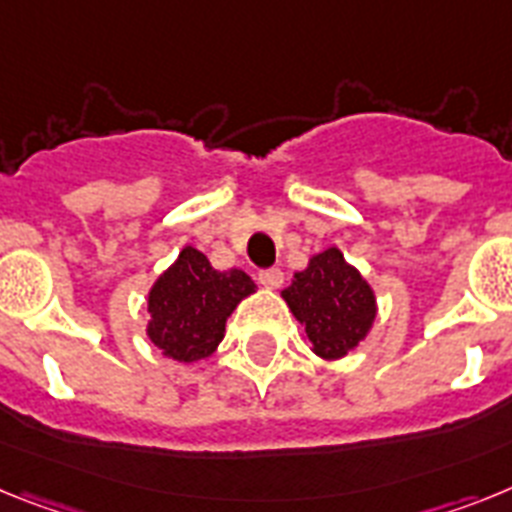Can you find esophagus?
I'll list each match as a JSON object with an SVG mask.
<instances>
[{
	"label": "esophagus",
	"mask_w": 512,
	"mask_h": 512,
	"mask_svg": "<svg viewBox=\"0 0 512 512\" xmlns=\"http://www.w3.org/2000/svg\"><path fill=\"white\" fill-rule=\"evenodd\" d=\"M257 281L265 288H278L283 283V270L281 268H265L257 273Z\"/></svg>",
	"instance_id": "esophagus-1"
}]
</instances>
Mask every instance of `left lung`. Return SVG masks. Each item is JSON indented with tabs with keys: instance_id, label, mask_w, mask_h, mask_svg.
I'll list each match as a JSON object with an SVG mask.
<instances>
[{
	"instance_id": "8db88e82",
	"label": "left lung",
	"mask_w": 512,
	"mask_h": 512,
	"mask_svg": "<svg viewBox=\"0 0 512 512\" xmlns=\"http://www.w3.org/2000/svg\"><path fill=\"white\" fill-rule=\"evenodd\" d=\"M283 299L306 327V340L319 358H342L366 337L376 317L371 286L335 247L311 257Z\"/></svg>"
}]
</instances>
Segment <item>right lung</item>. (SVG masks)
Masks as SVG:
<instances>
[{
	"mask_svg": "<svg viewBox=\"0 0 512 512\" xmlns=\"http://www.w3.org/2000/svg\"><path fill=\"white\" fill-rule=\"evenodd\" d=\"M255 291L244 270H213L208 257L185 247L149 293V337L172 361H201L224 340L226 317Z\"/></svg>",
	"mask_w": 512,
	"mask_h": 512,
	"instance_id": "obj_1",
	"label": "right lung"
}]
</instances>
